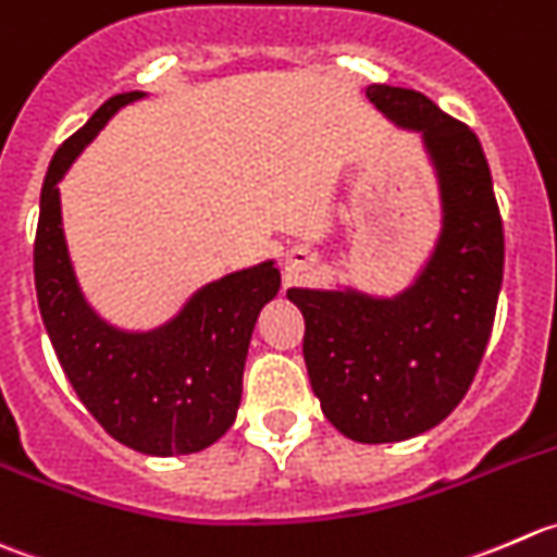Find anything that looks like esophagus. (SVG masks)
I'll use <instances>...</instances> for the list:
<instances>
[{"label": "esophagus", "instance_id": "34e87169", "mask_svg": "<svg viewBox=\"0 0 557 557\" xmlns=\"http://www.w3.org/2000/svg\"><path fill=\"white\" fill-rule=\"evenodd\" d=\"M311 260V255H308V251H302V249H292L289 255H286V276H297V271H300L302 265H306V262Z\"/></svg>", "mask_w": 557, "mask_h": 557}]
</instances>
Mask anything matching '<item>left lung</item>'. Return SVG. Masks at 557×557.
<instances>
[{
  "label": "left lung",
  "instance_id": "8db88e82",
  "mask_svg": "<svg viewBox=\"0 0 557 557\" xmlns=\"http://www.w3.org/2000/svg\"><path fill=\"white\" fill-rule=\"evenodd\" d=\"M398 129L417 132L438 191V233L404 289L335 281L289 286L306 317L311 389L346 438L395 444L447 420L473 382L504 278V227L476 135L425 94L368 86Z\"/></svg>",
  "mask_w": 557,
  "mask_h": 557
}]
</instances>
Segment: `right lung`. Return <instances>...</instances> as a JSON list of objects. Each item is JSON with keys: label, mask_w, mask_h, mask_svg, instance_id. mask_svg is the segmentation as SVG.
<instances>
[{"label": "right lung", "mask_w": 557, "mask_h": 557, "mask_svg": "<svg viewBox=\"0 0 557 557\" xmlns=\"http://www.w3.org/2000/svg\"><path fill=\"white\" fill-rule=\"evenodd\" d=\"M148 91L110 97L51 159L40 195L35 286L59 366L94 420L124 447L153 458L191 455L233 428L251 333L281 289L276 260L197 286L153 327H124L86 300L75 276L59 184L86 146Z\"/></svg>", "instance_id": "add662e5"}]
</instances>
